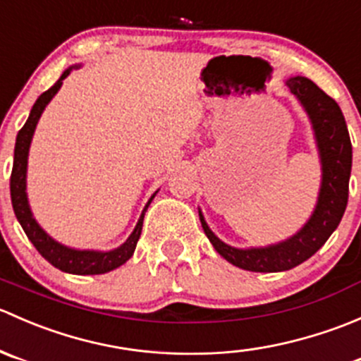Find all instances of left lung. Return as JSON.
Instances as JSON below:
<instances>
[{"instance_id": "left-lung-1", "label": "left lung", "mask_w": 361, "mask_h": 361, "mask_svg": "<svg viewBox=\"0 0 361 361\" xmlns=\"http://www.w3.org/2000/svg\"><path fill=\"white\" fill-rule=\"evenodd\" d=\"M286 85L311 120L322 164L318 201L304 227L295 232L292 238L276 245L235 248L214 235L199 209L204 234L213 248L232 265L251 272L290 271L311 258L336 231L348 206L353 148L341 108L305 76H292L286 80Z\"/></svg>"}]
</instances>
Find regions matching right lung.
Returning <instances> with one entry per match:
<instances>
[{
	"instance_id": "1",
	"label": "right lung",
	"mask_w": 361,
	"mask_h": 361,
	"mask_svg": "<svg viewBox=\"0 0 361 361\" xmlns=\"http://www.w3.org/2000/svg\"><path fill=\"white\" fill-rule=\"evenodd\" d=\"M82 64H75V66H69L64 69V73L61 75V78L50 87L47 92H43L42 96L36 99V103L32 104L31 113H29L27 120H25L24 127L19 130L16 140V150H13V169L12 176H10V195H12V206L16 211V216L19 220L20 227L24 228L25 235H27L29 241L32 243L36 250L39 251L43 258L47 262L54 265V267L61 269L63 272H69V274H80V276H90V274H104V272H110L113 269L120 267V265L126 264L130 257H133L134 250H136L137 239L141 235V228H143V218L147 213L148 206L154 201V197L157 195L155 192L150 199H148L147 206L141 211V216L137 220L136 227L130 232L129 238L122 243L116 248L108 250V251H99V250H76L69 248V246L63 245V243L56 241L54 238H50L39 224L36 221V218L32 216L31 206L27 201V157H29V147H31L32 134H35L36 123H38L39 116H42L43 110L47 108V104L52 101V97L59 92L61 85H63V80L66 78L73 69H78Z\"/></svg>"
}]
</instances>
